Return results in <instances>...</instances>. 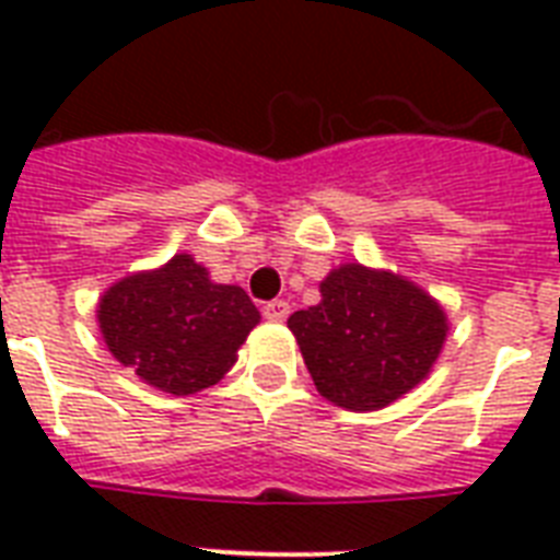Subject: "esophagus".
<instances>
[{
    "mask_svg": "<svg viewBox=\"0 0 560 560\" xmlns=\"http://www.w3.org/2000/svg\"><path fill=\"white\" fill-rule=\"evenodd\" d=\"M290 314V305L284 299H272L264 305V319H270V323H284Z\"/></svg>",
    "mask_w": 560,
    "mask_h": 560,
    "instance_id": "esophagus-1",
    "label": "esophagus"
}]
</instances>
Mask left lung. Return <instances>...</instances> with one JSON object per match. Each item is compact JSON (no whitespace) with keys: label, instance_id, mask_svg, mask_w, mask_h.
<instances>
[{"label":"left lung","instance_id":"8db88e82","mask_svg":"<svg viewBox=\"0 0 560 560\" xmlns=\"http://www.w3.org/2000/svg\"><path fill=\"white\" fill-rule=\"evenodd\" d=\"M319 290L323 302L296 311L288 328L325 398L369 412L424 381L447 334V316L424 290L360 264L334 270Z\"/></svg>","mask_w":560,"mask_h":560}]
</instances>
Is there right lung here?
I'll use <instances>...</instances> for the list:
<instances>
[{
    "label": "right lung",
    "mask_w": 560,
    "mask_h": 560,
    "mask_svg": "<svg viewBox=\"0 0 560 560\" xmlns=\"http://www.w3.org/2000/svg\"><path fill=\"white\" fill-rule=\"evenodd\" d=\"M258 319L244 290L209 281L191 255H174L162 270L127 276L98 307L113 358L171 395H194L218 383Z\"/></svg>",
    "instance_id": "1"
}]
</instances>
